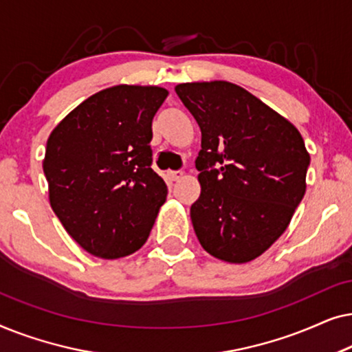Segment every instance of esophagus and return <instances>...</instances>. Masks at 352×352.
Here are the masks:
<instances>
[{
	"label": "esophagus",
	"mask_w": 352,
	"mask_h": 352,
	"mask_svg": "<svg viewBox=\"0 0 352 352\" xmlns=\"http://www.w3.org/2000/svg\"><path fill=\"white\" fill-rule=\"evenodd\" d=\"M166 176L170 177L171 181H179L181 177L184 176V173H182V171H168V173H166Z\"/></svg>",
	"instance_id": "1"
}]
</instances>
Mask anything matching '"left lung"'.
<instances>
[{
	"label": "left lung",
	"mask_w": 352,
	"mask_h": 352,
	"mask_svg": "<svg viewBox=\"0 0 352 352\" xmlns=\"http://www.w3.org/2000/svg\"><path fill=\"white\" fill-rule=\"evenodd\" d=\"M175 91L201 131V192L190 206L197 239L221 261H252L285 232L305 197V141L287 118L229 81Z\"/></svg>",
	"instance_id": "obj_1"
}]
</instances>
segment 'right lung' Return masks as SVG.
Wrapping results in <instances>:
<instances>
[{
  "label": "right lung",
  "instance_id": "obj_1",
  "mask_svg": "<svg viewBox=\"0 0 352 352\" xmlns=\"http://www.w3.org/2000/svg\"><path fill=\"white\" fill-rule=\"evenodd\" d=\"M168 91L118 85L72 110L47 138L50 204L70 237L104 259L146 243L166 184L152 170V120Z\"/></svg>",
  "mask_w": 352,
  "mask_h": 352
}]
</instances>
